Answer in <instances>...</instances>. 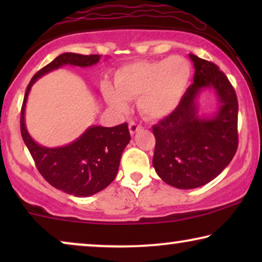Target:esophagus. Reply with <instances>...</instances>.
<instances>
[{
  "instance_id": "1",
  "label": "esophagus",
  "mask_w": 262,
  "mask_h": 262,
  "mask_svg": "<svg viewBox=\"0 0 262 262\" xmlns=\"http://www.w3.org/2000/svg\"><path fill=\"white\" fill-rule=\"evenodd\" d=\"M141 128H142L141 125H138V124H136V123H130V124H128V130H130V134L131 135L137 134V132L141 130Z\"/></svg>"
}]
</instances>
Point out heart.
Listing matches in <instances>:
<instances>
[{"label": "heart", "mask_w": 262, "mask_h": 262, "mask_svg": "<svg viewBox=\"0 0 262 262\" xmlns=\"http://www.w3.org/2000/svg\"><path fill=\"white\" fill-rule=\"evenodd\" d=\"M191 78V66L180 56L160 60H139L124 66L114 75V89L103 87V96L118 113L127 110L128 100H137L146 119L160 120L180 105Z\"/></svg>", "instance_id": "heart-1"}]
</instances>
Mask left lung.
I'll return each instance as SVG.
<instances>
[{
    "instance_id": "1",
    "label": "left lung",
    "mask_w": 262,
    "mask_h": 262,
    "mask_svg": "<svg viewBox=\"0 0 262 262\" xmlns=\"http://www.w3.org/2000/svg\"><path fill=\"white\" fill-rule=\"evenodd\" d=\"M194 77L180 105L154 125L156 139L152 164L166 184L180 189L206 185L230 163L237 150L238 103L228 77L213 63L189 55ZM209 89L216 95L211 116L199 113L198 98Z\"/></svg>"
}]
</instances>
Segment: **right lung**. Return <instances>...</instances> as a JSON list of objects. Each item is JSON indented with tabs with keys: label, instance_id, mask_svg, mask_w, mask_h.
I'll use <instances>...</instances> for the list:
<instances>
[{
	"label": "right lung",
	"instance_id": "obj_1",
	"mask_svg": "<svg viewBox=\"0 0 262 262\" xmlns=\"http://www.w3.org/2000/svg\"><path fill=\"white\" fill-rule=\"evenodd\" d=\"M99 60V55L84 56L73 52L56 57L32 77L21 108V136L39 173L53 187L74 196H91L102 191L114 180L121 154L131 139L127 124L113 127L93 125L69 144L48 148L35 142L28 134L25 110L32 85L44 75L64 66L88 68Z\"/></svg>",
	"mask_w": 262,
	"mask_h": 262
}]
</instances>
